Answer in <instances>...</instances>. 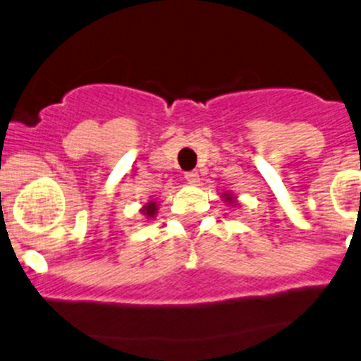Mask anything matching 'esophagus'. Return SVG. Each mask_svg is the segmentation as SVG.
Listing matches in <instances>:
<instances>
[{
	"label": "esophagus",
	"mask_w": 361,
	"mask_h": 361,
	"mask_svg": "<svg viewBox=\"0 0 361 361\" xmlns=\"http://www.w3.org/2000/svg\"><path fill=\"white\" fill-rule=\"evenodd\" d=\"M185 180H187L188 183H197V181H199V173H197V171H188V173H185Z\"/></svg>",
	"instance_id": "34e87169"
}]
</instances>
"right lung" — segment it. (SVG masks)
Listing matches in <instances>:
<instances>
[{"mask_svg":"<svg viewBox=\"0 0 361 361\" xmlns=\"http://www.w3.org/2000/svg\"><path fill=\"white\" fill-rule=\"evenodd\" d=\"M145 212H147V214H149V216L154 214V212H155V202H150L149 206L145 207Z\"/></svg>","mask_w":361,"mask_h":361,"instance_id":"1","label":"right lung"}]
</instances>
